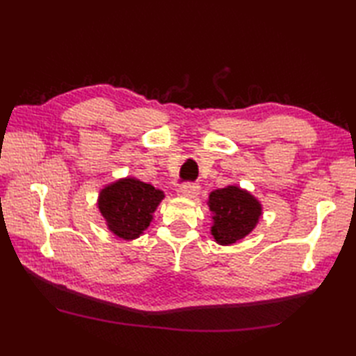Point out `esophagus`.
<instances>
[{
  "label": "esophagus",
  "mask_w": 356,
  "mask_h": 356,
  "mask_svg": "<svg viewBox=\"0 0 356 356\" xmlns=\"http://www.w3.org/2000/svg\"><path fill=\"white\" fill-rule=\"evenodd\" d=\"M200 191V186L197 184H185L179 188V195L186 199H194L197 197V194Z\"/></svg>",
  "instance_id": "1"
}]
</instances>
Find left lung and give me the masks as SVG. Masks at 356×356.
<instances>
[{
  "label": "left lung",
  "mask_w": 356,
  "mask_h": 356,
  "mask_svg": "<svg viewBox=\"0 0 356 356\" xmlns=\"http://www.w3.org/2000/svg\"><path fill=\"white\" fill-rule=\"evenodd\" d=\"M208 207L214 220L211 234L220 245H232L246 237L261 216L260 202L238 186L213 191L209 194Z\"/></svg>",
  "instance_id": "1"
}]
</instances>
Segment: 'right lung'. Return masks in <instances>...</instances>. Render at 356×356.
Wrapping results in <instances>:
<instances>
[{
    "mask_svg": "<svg viewBox=\"0 0 356 356\" xmlns=\"http://www.w3.org/2000/svg\"><path fill=\"white\" fill-rule=\"evenodd\" d=\"M165 197L153 185L128 177L105 186L97 207L108 229L124 240L138 238L145 231L159 203Z\"/></svg>",
    "mask_w": 356,
    "mask_h": 356,
    "instance_id": "add662e5",
    "label": "right lung"
}]
</instances>
